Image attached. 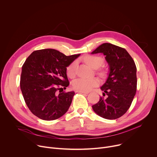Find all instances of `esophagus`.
Returning a JSON list of instances; mask_svg holds the SVG:
<instances>
[{"instance_id": "34e87169", "label": "esophagus", "mask_w": 157, "mask_h": 157, "mask_svg": "<svg viewBox=\"0 0 157 157\" xmlns=\"http://www.w3.org/2000/svg\"><path fill=\"white\" fill-rule=\"evenodd\" d=\"M78 93H85V94H88L89 91H76Z\"/></svg>"}]
</instances>
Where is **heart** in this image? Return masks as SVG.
I'll return each instance as SVG.
<instances>
[{
	"label": "heart",
	"mask_w": 157,
	"mask_h": 157,
	"mask_svg": "<svg viewBox=\"0 0 157 157\" xmlns=\"http://www.w3.org/2000/svg\"><path fill=\"white\" fill-rule=\"evenodd\" d=\"M84 61L85 63L93 69L99 68L103 63V59L98 56L88 55L84 57ZM77 66V61L75 60L67 67L66 71L68 76L70 78H74L76 74V69ZM97 74L103 77L106 75L105 71L103 69H99L97 71ZM100 81L97 78L91 79L86 78H78L75 79L72 82L73 88L78 91H90L93 87L97 86L99 85Z\"/></svg>",
	"instance_id": "obj_1"
}]
</instances>
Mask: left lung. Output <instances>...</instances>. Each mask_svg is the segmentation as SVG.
Listing matches in <instances>:
<instances>
[{
  "label": "left lung",
  "mask_w": 157,
  "mask_h": 157,
  "mask_svg": "<svg viewBox=\"0 0 157 157\" xmlns=\"http://www.w3.org/2000/svg\"><path fill=\"white\" fill-rule=\"evenodd\" d=\"M103 53L110 72L101 90L104 92L98 102L92 105L95 112L107 119H116L129 109L137 89L136 66L127 50L111 44H103L92 54Z\"/></svg>",
  "instance_id": "1"
}]
</instances>
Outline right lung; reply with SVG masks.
<instances>
[{"instance_id": "right-lung-1", "label": "right lung", "mask_w": 157, "mask_h": 157, "mask_svg": "<svg viewBox=\"0 0 157 157\" xmlns=\"http://www.w3.org/2000/svg\"><path fill=\"white\" fill-rule=\"evenodd\" d=\"M80 54L67 56L55 49L33 52L22 67L20 87L26 105L38 118L53 121L68 110L74 91L69 85L66 67Z\"/></svg>"}]
</instances>
